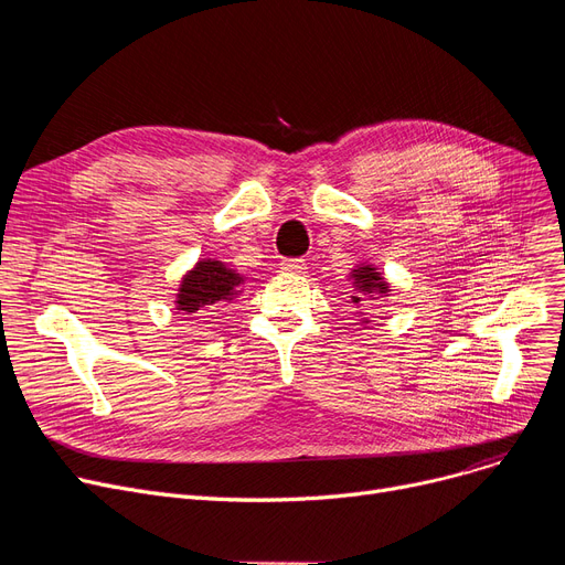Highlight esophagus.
I'll return each mask as SVG.
<instances>
[{"instance_id":"obj_1","label":"esophagus","mask_w":565,"mask_h":565,"mask_svg":"<svg viewBox=\"0 0 565 565\" xmlns=\"http://www.w3.org/2000/svg\"><path fill=\"white\" fill-rule=\"evenodd\" d=\"M281 270L300 275V273H305V270H307V263H305V258H288V260H284V263H281Z\"/></svg>"}]
</instances>
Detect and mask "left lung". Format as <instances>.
I'll return each instance as SVG.
<instances>
[{
  "mask_svg": "<svg viewBox=\"0 0 565 565\" xmlns=\"http://www.w3.org/2000/svg\"><path fill=\"white\" fill-rule=\"evenodd\" d=\"M352 279H354V286L360 288V295L364 292H387L390 290V286H387V281H384L382 277H380V273H375V267H371V265H364V267H358V270L352 273ZM360 295H350L352 298V302L354 305H362V298Z\"/></svg>",
  "mask_w": 565,
  "mask_h": 565,
  "instance_id": "1",
  "label": "left lung"
}]
</instances>
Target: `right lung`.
<instances>
[{"mask_svg": "<svg viewBox=\"0 0 565 565\" xmlns=\"http://www.w3.org/2000/svg\"><path fill=\"white\" fill-rule=\"evenodd\" d=\"M243 277L220 260H199L192 273L185 275L178 290V309L192 313H205L222 302H231L241 288Z\"/></svg>", "mask_w": 565, "mask_h": 565, "instance_id": "1", "label": "right lung"}]
</instances>
